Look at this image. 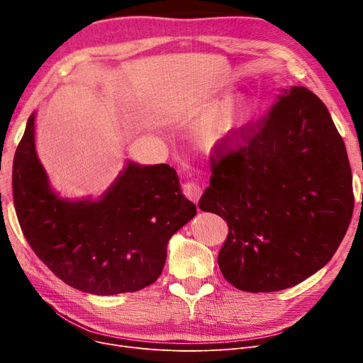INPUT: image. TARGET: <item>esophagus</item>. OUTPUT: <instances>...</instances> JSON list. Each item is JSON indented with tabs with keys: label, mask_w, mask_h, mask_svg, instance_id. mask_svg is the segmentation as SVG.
I'll return each mask as SVG.
<instances>
[{
	"label": "esophagus",
	"mask_w": 363,
	"mask_h": 363,
	"mask_svg": "<svg viewBox=\"0 0 363 363\" xmlns=\"http://www.w3.org/2000/svg\"><path fill=\"white\" fill-rule=\"evenodd\" d=\"M182 189H184V194L186 196V199L193 200L194 203H199L203 191H201V188L197 182H185Z\"/></svg>",
	"instance_id": "esophagus-1"
}]
</instances>
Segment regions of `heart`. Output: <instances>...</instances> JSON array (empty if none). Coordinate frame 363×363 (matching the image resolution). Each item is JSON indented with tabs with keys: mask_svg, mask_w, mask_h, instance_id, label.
I'll return each mask as SVG.
<instances>
[{
	"mask_svg": "<svg viewBox=\"0 0 363 363\" xmlns=\"http://www.w3.org/2000/svg\"><path fill=\"white\" fill-rule=\"evenodd\" d=\"M249 113H250L249 104L240 100L234 106V108L230 111V114H228V121H220L219 123H213L204 132V140L211 145L220 143L228 133H231L235 128H240L245 122Z\"/></svg>",
	"mask_w": 363,
	"mask_h": 363,
	"instance_id": "b5f03b06",
	"label": "heart"
}]
</instances>
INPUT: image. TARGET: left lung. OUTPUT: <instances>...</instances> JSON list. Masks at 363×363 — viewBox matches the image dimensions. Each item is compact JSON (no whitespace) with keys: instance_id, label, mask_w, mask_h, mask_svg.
Here are the masks:
<instances>
[{"instance_id":"obj_1","label":"left lung","mask_w":363,"mask_h":363,"mask_svg":"<svg viewBox=\"0 0 363 363\" xmlns=\"http://www.w3.org/2000/svg\"><path fill=\"white\" fill-rule=\"evenodd\" d=\"M247 144L211 157L203 212L226 220L218 256L235 289H290L325 266L353 213L352 170L331 114L304 86L281 89Z\"/></svg>"}]
</instances>
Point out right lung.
<instances>
[{"label": "right lung", "instance_id": "add662e5", "mask_svg": "<svg viewBox=\"0 0 363 363\" xmlns=\"http://www.w3.org/2000/svg\"><path fill=\"white\" fill-rule=\"evenodd\" d=\"M13 199L35 255L70 287L97 296L138 291L155 282L170 237L197 213L177 170L163 163L128 160L99 199L60 197L36 155L35 113L16 150Z\"/></svg>", "mask_w": 363, "mask_h": 363}]
</instances>
